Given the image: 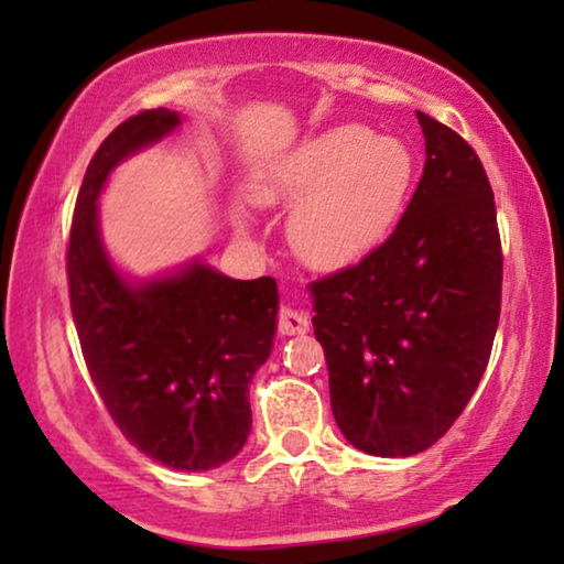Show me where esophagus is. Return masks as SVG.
<instances>
[{"label": "esophagus", "mask_w": 564, "mask_h": 564, "mask_svg": "<svg viewBox=\"0 0 564 564\" xmlns=\"http://www.w3.org/2000/svg\"><path fill=\"white\" fill-rule=\"evenodd\" d=\"M307 328H311L307 315L292 311V307H280V313H276V330H280L282 336L307 334Z\"/></svg>", "instance_id": "esophagus-1"}]
</instances>
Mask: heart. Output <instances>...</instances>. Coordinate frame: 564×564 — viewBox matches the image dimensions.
I'll return each mask as SVG.
<instances>
[{"label":"heart","mask_w":564,"mask_h":564,"mask_svg":"<svg viewBox=\"0 0 564 564\" xmlns=\"http://www.w3.org/2000/svg\"><path fill=\"white\" fill-rule=\"evenodd\" d=\"M415 159L400 138L338 126L272 161L253 187L264 207L295 205L290 241L318 269L349 267L377 249L411 197Z\"/></svg>","instance_id":"b5f03b06"}]
</instances>
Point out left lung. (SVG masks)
<instances>
[{
  "label": "left lung",
  "mask_w": 564,
  "mask_h": 564,
  "mask_svg": "<svg viewBox=\"0 0 564 564\" xmlns=\"http://www.w3.org/2000/svg\"><path fill=\"white\" fill-rule=\"evenodd\" d=\"M419 122L426 164L398 228L359 264L311 284L330 411L375 457H411L452 429L500 318L503 251L488 174L459 133L426 112Z\"/></svg>",
  "instance_id": "8db88e82"
}]
</instances>
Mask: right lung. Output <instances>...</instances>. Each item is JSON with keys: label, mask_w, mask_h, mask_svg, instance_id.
I'll return each mask as SVG.
<instances>
[{"label": "right lung", "mask_w": 564, "mask_h": 564, "mask_svg": "<svg viewBox=\"0 0 564 564\" xmlns=\"http://www.w3.org/2000/svg\"><path fill=\"white\" fill-rule=\"evenodd\" d=\"M180 126L159 107L105 138L76 197L66 246L68 303L89 377L130 444L182 473L234 459L251 431L249 384L272 354L276 282L192 264L133 288L110 267L97 197L110 169Z\"/></svg>", "instance_id": "right-lung-1"}]
</instances>
